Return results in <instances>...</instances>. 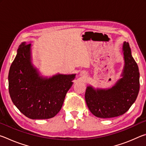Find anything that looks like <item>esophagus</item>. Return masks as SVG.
Listing matches in <instances>:
<instances>
[{"instance_id":"esophagus-1","label":"esophagus","mask_w":146,"mask_h":146,"mask_svg":"<svg viewBox=\"0 0 146 146\" xmlns=\"http://www.w3.org/2000/svg\"><path fill=\"white\" fill-rule=\"evenodd\" d=\"M82 74H83L84 75H86V73H82Z\"/></svg>"}]
</instances>
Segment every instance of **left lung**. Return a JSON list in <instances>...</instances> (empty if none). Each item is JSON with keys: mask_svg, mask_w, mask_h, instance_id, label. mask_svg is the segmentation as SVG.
Returning <instances> with one entry per match:
<instances>
[{"mask_svg": "<svg viewBox=\"0 0 146 146\" xmlns=\"http://www.w3.org/2000/svg\"><path fill=\"white\" fill-rule=\"evenodd\" d=\"M124 67L122 78L112 88L97 89L87 87L85 99L93 115L102 118L118 117L127 111L137 98L140 89V73L137 62L131 55L129 44H123Z\"/></svg>", "mask_w": 146, "mask_h": 146, "instance_id": "1", "label": "left lung"}]
</instances>
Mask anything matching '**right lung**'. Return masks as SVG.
Here are the masks:
<instances>
[{"instance_id":"obj_1","label":"right lung","mask_w":146,"mask_h":146,"mask_svg":"<svg viewBox=\"0 0 146 146\" xmlns=\"http://www.w3.org/2000/svg\"><path fill=\"white\" fill-rule=\"evenodd\" d=\"M31 44L23 42L9 71V93L19 110L31 119H48L60 111L75 74L40 76L31 62Z\"/></svg>"}]
</instances>
